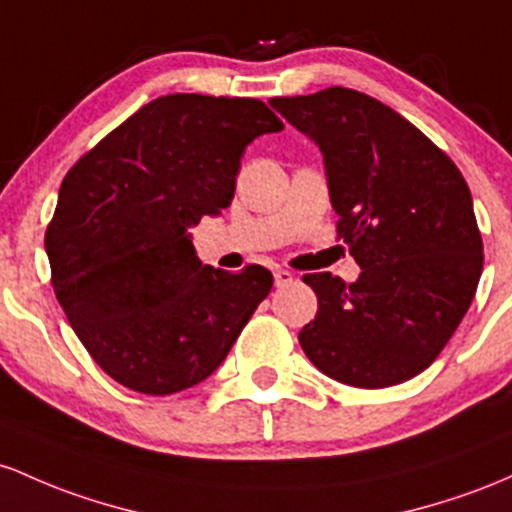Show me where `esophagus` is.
<instances>
[{
	"mask_svg": "<svg viewBox=\"0 0 512 512\" xmlns=\"http://www.w3.org/2000/svg\"><path fill=\"white\" fill-rule=\"evenodd\" d=\"M273 278H275V287H285L292 283V273L285 271V268H275Z\"/></svg>",
	"mask_w": 512,
	"mask_h": 512,
	"instance_id": "34e87169",
	"label": "esophagus"
}]
</instances>
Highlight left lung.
I'll list each match as a JSON object with an SVG mask.
<instances>
[{
  "label": "left lung",
  "instance_id": "1",
  "mask_svg": "<svg viewBox=\"0 0 512 512\" xmlns=\"http://www.w3.org/2000/svg\"><path fill=\"white\" fill-rule=\"evenodd\" d=\"M271 106L324 154L338 239L360 278L309 273L319 312L300 331L317 370L360 389L406 382L440 355L484 268L472 193L416 125L355 89L278 96Z\"/></svg>",
  "mask_w": 512,
  "mask_h": 512
}]
</instances>
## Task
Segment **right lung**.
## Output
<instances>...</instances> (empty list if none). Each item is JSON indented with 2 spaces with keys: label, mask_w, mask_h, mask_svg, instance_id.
<instances>
[{
  "label": "right lung",
  "mask_w": 512,
  "mask_h": 512,
  "mask_svg": "<svg viewBox=\"0 0 512 512\" xmlns=\"http://www.w3.org/2000/svg\"><path fill=\"white\" fill-rule=\"evenodd\" d=\"M283 130L258 99L149 101L67 171L45 251L57 302L108 377L176 394L210 377L273 275L203 266L188 227L232 203L241 154Z\"/></svg>",
  "instance_id": "obj_1"
}]
</instances>
